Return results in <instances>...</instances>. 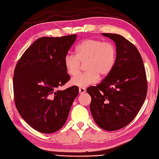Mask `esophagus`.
Listing matches in <instances>:
<instances>
[{
  "label": "esophagus",
  "instance_id": "obj_1",
  "mask_svg": "<svg viewBox=\"0 0 159 159\" xmlns=\"http://www.w3.org/2000/svg\"><path fill=\"white\" fill-rule=\"evenodd\" d=\"M79 92H80V94L84 93L86 92V89H84V88H80V89H79Z\"/></svg>",
  "mask_w": 159,
  "mask_h": 159
}]
</instances>
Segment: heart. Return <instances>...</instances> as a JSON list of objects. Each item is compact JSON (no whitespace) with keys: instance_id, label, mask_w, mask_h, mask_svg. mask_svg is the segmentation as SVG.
I'll use <instances>...</instances> for the list:
<instances>
[{"instance_id":"b5f03b06","label":"heart","mask_w":159,"mask_h":159,"mask_svg":"<svg viewBox=\"0 0 159 159\" xmlns=\"http://www.w3.org/2000/svg\"><path fill=\"white\" fill-rule=\"evenodd\" d=\"M75 55L67 54L64 58L65 67L69 75L78 74L82 64L85 63V72L73 77L71 84L85 87L96 83L99 75H108L114 69L117 52L111 42L97 39H87L75 48Z\"/></svg>"}]
</instances>
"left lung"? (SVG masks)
Wrapping results in <instances>:
<instances>
[{
  "label": "left lung",
  "instance_id": "1",
  "mask_svg": "<svg viewBox=\"0 0 159 159\" xmlns=\"http://www.w3.org/2000/svg\"><path fill=\"white\" fill-rule=\"evenodd\" d=\"M115 42L116 62L111 72L97 86L86 91L97 125L108 131L128 125L146 99L148 83L143 60L133 43L120 34L103 33Z\"/></svg>",
  "mask_w": 159,
  "mask_h": 159
}]
</instances>
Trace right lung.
Segmentation results:
<instances>
[{
	"label": "right lung",
	"mask_w": 159,
	"mask_h": 159,
	"mask_svg": "<svg viewBox=\"0 0 159 159\" xmlns=\"http://www.w3.org/2000/svg\"><path fill=\"white\" fill-rule=\"evenodd\" d=\"M76 34L38 39L27 49L14 70L15 104L22 118L43 133L61 129L67 120L77 86L58 89L70 80L64 58Z\"/></svg>",
	"instance_id": "obj_1"
}]
</instances>
